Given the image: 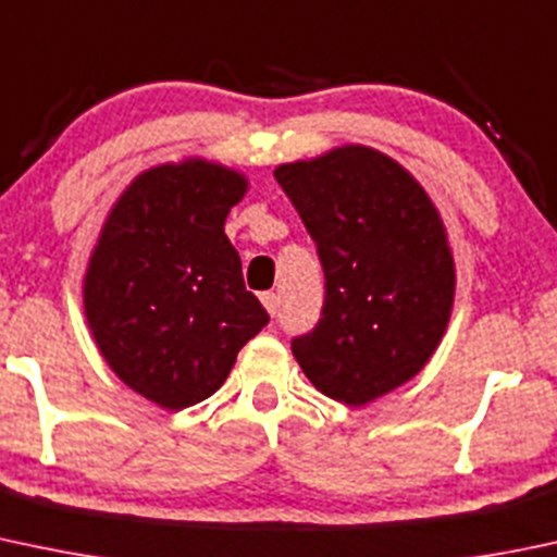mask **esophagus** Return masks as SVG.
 Segmentation results:
<instances>
[{
    "instance_id": "34e87169",
    "label": "esophagus",
    "mask_w": 557,
    "mask_h": 557,
    "mask_svg": "<svg viewBox=\"0 0 557 557\" xmlns=\"http://www.w3.org/2000/svg\"><path fill=\"white\" fill-rule=\"evenodd\" d=\"M261 304H263V309H267L269 314H277V307H280V296L277 294H272V290H267V294H261Z\"/></svg>"
}]
</instances>
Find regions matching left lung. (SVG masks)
<instances>
[{
	"mask_svg": "<svg viewBox=\"0 0 557 557\" xmlns=\"http://www.w3.org/2000/svg\"><path fill=\"white\" fill-rule=\"evenodd\" d=\"M274 178L325 272L323 318L290 344L301 371L347 406L411 382L446 333L456 290L430 195L400 162L357 144L280 165Z\"/></svg>",
	"mask_w": 557,
	"mask_h": 557,
	"instance_id": "8db88e82",
	"label": "left lung"
}]
</instances>
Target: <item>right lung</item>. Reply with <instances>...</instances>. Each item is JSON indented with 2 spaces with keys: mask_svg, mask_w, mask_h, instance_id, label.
<instances>
[{
  "mask_svg": "<svg viewBox=\"0 0 557 557\" xmlns=\"http://www.w3.org/2000/svg\"><path fill=\"white\" fill-rule=\"evenodd\" d=\"M248 178L219 162H165L133 178L87 261L85 318L111 371L181 411L213 395L269 323L226 237Z\"/></svg>",
  "mask_w": 557,
  "mask_h": 557,
  "instance_id": "right-lung-1",
  "label": "right lung"
}]
</instances>
